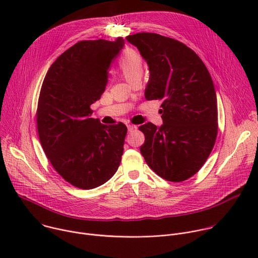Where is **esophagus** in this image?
I'll use <instances>...</instances> for the list:
<instances>
[{
    "label": "esophagus",
    "instance_id": "34e87169",
    "mask_svg": "<svg viewBox=\"0 0 258 258\" xmlns=\"http://www.w3.org/2000/svg\"><path fill=\"white\" fill-rule=\"evenodd\" d=\"M127 130H128V132L131 133V132L137 130V126H136V125H133V124H127Z\"/></svg>",
    "mask_w": 258,
    "mask_h": 258
}]
</instances>
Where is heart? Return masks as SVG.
I'll return each mask as SVG.
<instances>
[{"instance_id": "1", "label": "heart", "mask_w": 258, "mask_h": 258, "mask_svg": "<svg viewBox=\"0 0 258 258\" xmlns=\"http://www.w3.org/2000/svg\"><path fill=\"white\" fill-rule=\"evenodd\" d=\"M144 70V60L142 55L135 49L124 50L118 61V71L120 76L132 83L136 79H141Z\"/></svg>"}]
</instances>
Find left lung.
Masks as SVG:
<instances>
[{
    "label": "left lung",
    "instance_id": "obj_1",
    "mask_svg": "<svg viewBox=\"0 0 258 258\" xmlns=\"http://www.w3.org/2000/svg\"><path fill=\"white\" fill-rule=\"evenodd\" d=\"M149 65L145 98L161 100L163 124L147 122L140 151L162 178L178 182L193 176L212 151L217 136L213 82L200 57L185 44L152 32L126 36Z\"/></svg>",
    "mask_w": 258,
    "mask_h": 258
}]
</instances>
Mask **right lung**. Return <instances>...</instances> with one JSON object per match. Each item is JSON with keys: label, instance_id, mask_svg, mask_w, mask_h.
I'll return each instance as SVG.
<instances>
[{"label": "right lung", "instance_id": "add662e5", "mask_svg": "<svg viewBox=\"0 0 258 258\" xmlns=\"http://www.w3.org/2000/svg\"><path fill=\"white\" fill-rule=\"evenodd\" d=\"M124 40L81 41L49 68L40 92L36 124L46 156L72 186L97 188L116 172L127 128L92 118L91 105L104 93L110 64Z\"/></svg>", "mask_w": 258, "mask_h": 258}]
</instances>
